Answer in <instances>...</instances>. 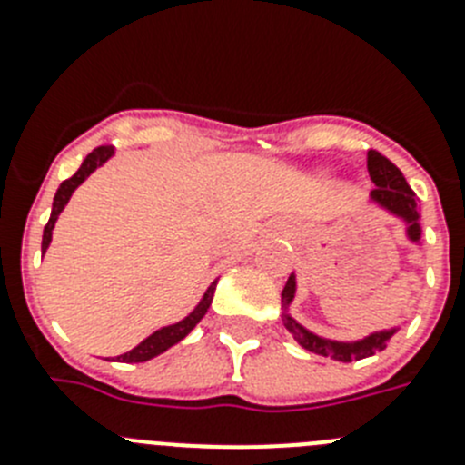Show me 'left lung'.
I'll use <instances>...</instances> for the list:
<instances>
[{
    "label": "left lung",
    "mask_w": 465,
    "mask_h": 465,
    "mask_svg": "<svg viewBox=\"0 0 465 465\" xmlns=\"http://www.w3.org/2000/svg\"><path fill=\"white\" fill-rule=\"evenodd\" d=\"M368 172H371L372 183L377 186L371 193L368 204H372V207L381 209L384 213L401 221L402 228H405V240L414 246H421V223H419L417 195L408 186L402 172L393 165L391 160L384 158L377 151H368ZM295 289H298V282H295V272H291L289 282H286V286L282 291V322L283 328L293 335L295 342L302 349H307V351H312V354L328 356V359L342 361V363H351V361L368 359V356H375L377 351L386 349L389 340L393 338V332L398 331V326L381 328V331L371 332V335H365L361 340H331L323 338V335H316V332H312L310 328H305L291 316V302L295 298Z\"/></svg>",
    "instance_id": "left-lung-1"
}]
</instances>
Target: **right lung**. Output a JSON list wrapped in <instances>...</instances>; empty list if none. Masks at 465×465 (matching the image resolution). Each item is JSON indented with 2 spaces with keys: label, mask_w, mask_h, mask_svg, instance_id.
<instances>
[{
  "label": "right lung",
  "mask_w": 465,
  "mask_h": 465,
  "mask_svg": "<svg viewBox=\"0 0 465 465\" xmlns=\"http://www.w3.org/2000/svg\"><path fill=\"white\" fill-rule=\"evenodd\" d=\"M116 153L114 151V146H97V149L93 151V153H88V158L81 163V167L76 170V174L69 176L67 182L60 183V188H57L55 197H53V209H51V219H48L46 228H44V240H41V253H46V249L51 246V240H53V228H55V221L57 216L63 213V209L67 207L69 197L74 195V191L81 186V183L88 179L90 174H93L97 167H102L106 163V160L111 158V155ZM213 291H216V282H212V286H209L207 291H204V295L200 298V302L195 305V310L191 312L188 316H183L182 322L176 323H170V326H163L160 331L151 332L149 338L142 340V342L137 344L134 349H130V351H125V354L118 356V361H123V363H143V361H151L155 359V356H160L163 351H167L170 347H174L176 342H182L183 338H186L188 332L193 331V328L200 323V319H203L204 314H207L209 305H212L213 300Z\"/></svg>",
  "instance_id": "obj_1"
}]
</instances>
